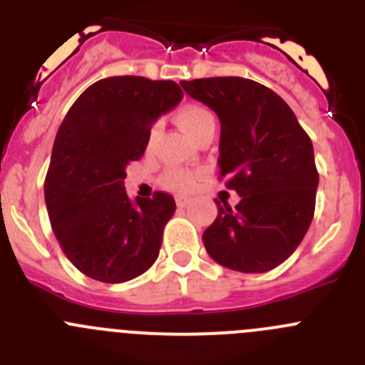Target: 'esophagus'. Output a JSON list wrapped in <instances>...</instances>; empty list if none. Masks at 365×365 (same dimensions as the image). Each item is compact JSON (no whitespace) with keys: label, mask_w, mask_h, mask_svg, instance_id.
<instances>
[{"label":"esophagus","mask_w":365,"mask_h":365,"mask_svg":"<svg viewBox=\"0 0 365 365\" xmlns=\"http://www.w3.org/2000/svg\"><path fill=\"white\" fill-rule=\"evenodd\" d=\"M190 201H192V199L186 197V195H177V197H175V202H177V206H179V208H185V206L188 205Z\"/></svg>","instance_id":"1"}]
</instances>
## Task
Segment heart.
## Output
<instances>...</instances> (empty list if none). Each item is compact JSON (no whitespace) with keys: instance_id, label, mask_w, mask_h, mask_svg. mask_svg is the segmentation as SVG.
Returning a JSON list of instances; mask_svg holds the SVG:
<instances>
[{"instance_id":"1","label":"heart","mask_w":365,"mask_h":365,"mask_svg":"<svg viewBox=\"0 0 365 365\" xmlns=\"http://www.w3.org/2000/svg\"><path fill=\"white\" fill-rule=\"evenodd\" d=\"M177 122L180 124V128L188 133V137L192 140L197 143L202 135L215 131V118L212 115L210 109H206L201 104H186L177 111ZM160 125L153 124L148 135V144H153L157 135H159ZM163 185L170 190H175V192H188L192 190V186L195 185V175L188 170H168L163 177Z\"/></svg>"}]
</instances>
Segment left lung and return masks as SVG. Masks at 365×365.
I'll list each match as a JSON object with an SVG mask.
<instances>
[{
	"instance_id": "left-lung-1",
	"label": "left lung",
	"mask_w": 365,
	"mask_h": 365,
	"mask_svg": "<svg viewBox=\"0 0 365 365\" xmlns=\"http://www.w3.org/2000/svg\"><path fill=\"white\" fill-rule=\"evenodd\" d=\"M221 122L219 159L227 188L241 201L217 205L202 234L206 252L237 272L282 265L307 234L314 215V150L292 109L272 89L240 76L180 82Z\"/></svg>"
}]
</instances>
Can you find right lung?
I'll return each mask as SVG.
<instances>
[{"label": "right lung", "instance_id": "add662e5", "mask_svg": "<svg viewBox=\"0 0 365 365\" xmlns=\"http://www.w3.org/2000/svg\"><path fill=\"white\" fill-rule=\"evenodd\" d=\"M180 100L172 80L111 76L87 87L63 118L45 205L63 254L89 278L130 282L159 256L175 201L164 192L131 201L125 168L144 155L153 122Z\"/></svg>", "mask_w": 365, "mask_h": 365}]
</instances>
